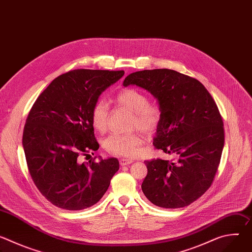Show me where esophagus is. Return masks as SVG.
<instances>
[{
	"instance_id": "obj_1",
	"label": "esophagus",
	"mask_w": 252,
	"mask_h": 252,
	"mask_svg": "<svg viewBox=\"0 0 252 252\" xmlns=\"http://www.w3.org/2000/svg\"><path fill=\"white\" fill-rule=\"evenodd\" d=\"M130 163H132V159H127V158H122V159H120V164L121 165H128V164H130Z\"/></svg>"
}]
</instances>
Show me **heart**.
<instances>
[{
    "label": "heart",
    "instance_id": "b5f03b06",
    "mask_svg": "<svg viewBox=\"0 0 252 252\" xmlns=\"http://www.w3.org/2000/svg\"><path fill=\"white\" fill-rule=\"evenodd\" d=\"M116 102L119 106L133 114L131 128H138L145 132H153L158 127L161 122V111L158 105L150 102L149 96L143 92L135 89H126L117 95ZM91 118L92 124L96 130L103 132L107 129L110 109L105 100L99 99L94 104ZM142 143L143 138L136 133H112L105 138L103 146L111 154L123 157H134L138 154Z\"/></svg>",
    "mask_w": 252,
    "mask_h": 252
}]
</instances>
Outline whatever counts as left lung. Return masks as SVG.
<instances>
[{"label":"left lung","instance_id":"left-lung-1","mask_svg":"<svg viewBox=\"0 0 252 252\" xmlns=\"http://www.w3.org/2000/svg\"><path fill=\"white\" fill-rule=\"evenodd\" d=\"M129 85L158 99L161 122L154 146L176 157L175 161H145L142 192L159 207L188 206L210 188L220 162L224 128L219 107L199 81L173 69L135 71L124 81Z\"/></svg>","mask_w":252,"mask_h":252}]
</instances>
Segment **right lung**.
Listing matches in <instances>:
<instances>
[{"label": "right lung", "instance_id": "1", "mask_svg": "<svg viewBox=\"0 0 252 252\" xmlns=\"http://www.w3.org/2000/svg\"><path fill=\"white\" fill-rule=\"evenodd\" d=\"M124 75V70L67 71L56 78L32 106L23 133L26 160L33 184L54 205L66 210L93 206L119 170L115 158L80 163L79 156L98 150L93 106Z\"/></svg>", "mask_w": 252, "mask_h": 252}]
</instances>
